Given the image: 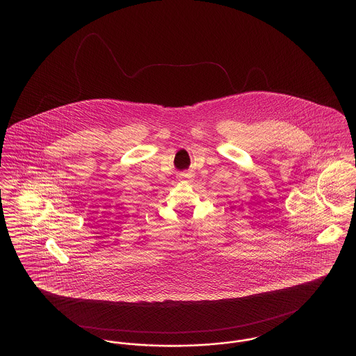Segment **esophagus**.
Masks as SVG:
<instances>
[{
  "label": "esophagus",
  "instance_id": "1",
  "mask_svg": "<svg viewBox=\"0 0 356 356\" xmlns=\"http://www.w3.org/2000/svg\"><path fill=\"white\" fill-rule=\"evenodd\" d=\"M181 179H183L184 181H186V183H191V181H192V176H191V175H183Z\"/></svg>",
  "mask_w": 356,
  "mask_h": 356
}]
</instances>
